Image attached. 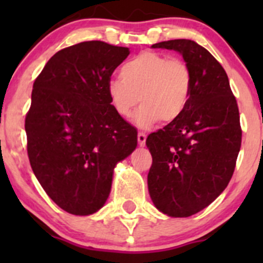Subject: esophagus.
<instances>
[{"instance_id": "obj_1", "label": "esophagus", "mask_w": 263, "mask_h": 263, "mask_svg": "<svg viewBox=\"0 0 263 263\" xmlns=\"http://www.w3.org/2000/svg\"><path fill=\"white\" fill-rule=\"evenodd\" d=\"M137 140H139L140 146L144 147L145 144H146V135H145L144 132H140V134L137 135Z\"/></svg>"}]
</instances>
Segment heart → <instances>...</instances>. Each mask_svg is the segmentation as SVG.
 Instances as JSON below:
<instances>
[{
	"label": "heart",
	"instance_id": "obj_1",
	"mask_svg": "<svg viewBox=\"0 0 263 263\" xmlns=\"http://www.w3.org/2000/svg\"><path fill=\"white\" fill-rule=\"evenodd\" d=\"M192 89V73L187 63L155 52H142L121 67V79L107 85V94L115 112L135 115L140 128H148L160 119L172 122L187 108Z\"/></svg>",
	"mask_w": 263,
	"mask_h": 263
}]
</instances>
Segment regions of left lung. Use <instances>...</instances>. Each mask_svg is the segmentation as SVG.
I'll return each instance as SVG.
<instances>
[{"label": "left lung", "instance_id": "1", "mask_svg": "<svg viewBox=\"0 0 263 263\" xmlns=\"http://www.w3.org/2000/svg\"><path fill=\"white\" fill-rule=\"evenodd\" d=\"M151 48L178 52L192 73L184 112L146 140L151 201L168 216L188 217L216 200L232 178L242 142L239 110L227 72L208 49L190 39Z\"/></svg>", "mask_w": 263, "mask_h": 263}]
</instances>
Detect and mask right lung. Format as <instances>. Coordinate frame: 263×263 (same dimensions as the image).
Returning <instances> with one entry per match:
<instances>
[{"label":"right lung","instance_id":"right-lung-1","mask_svg":"<svg viewBox=\"0 0 263 263\" xmlns=\"http://www.w3.org/2000/svg\"><path fill=\"white\" fill-rule=\"evenodd\" d=\"M127 47L82 42L55 53L36 78L25 118L31 169L47 195L72 215L104 206L119 161L137 146V131L107 94Z\"/></svg>","mask_w":263,"mask_h":263}]
</instances>
